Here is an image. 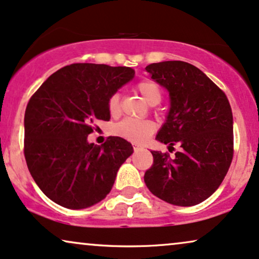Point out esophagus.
Here are the masks:
<instances>
[{
	"mask_svg": "<svg viewBox=\"0 0 259 259\" xmlns=\"http://www.w3.org/2000/svg\"><path fill=\"white\" fill-rule=\"evenodd\" d=\"M133 149H135V151H138V150H140L142 148H140V146H138V145H133Z\"/></svg>",
	"mask_w": 259,
	"mask_h": 259,
	"instance_id": "34e87169",
	"label": "esophagus"
}]
</instances>
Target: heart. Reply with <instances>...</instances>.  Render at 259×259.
Listing matches in <instances>:
<instances>
[{"label":"heart","mask_w":259,"mask_h":259,"mask_svg":"<svg viewBox=\"0 0 259 259\" xmlns=\"http://www.w3.org/2000/svg\"><path fill=\"white\" fill-rule=\"evenodd\" d=\"M137 90L144 97L149 104H158L162 100V89L158 82L154 80H142L137 84ZM108 110L113 116L120 114V95L114 94L108 101ZM154 122L149 120L123 119L114 126L115 135L122 137L132 143H143L155 132Z\"/></svg>","instance_id":"obj_1"}]
</instances>
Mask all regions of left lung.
<instances>
[{"label": "left lung", "mask_w": 259, "mask_h": 259, "mask_svg": "<svg viewBox=\"0 0 259 259\" xmlns=\"http://www.w3.org/2000/svg\"><path fill=\"white\" fill-rule=\"evenodd\" d=\"M146 71L170 96L167 120L156 139L180 145L170 158L151 151L154 163L145 171L150 192L169 204L192 206L218 190L231 167L233 114L227 96L196 66L163 61ZM174 149V148H173Z\"/></svg>", "instance_id": "8db88e82"}]
</instances>
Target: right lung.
I'll use <instances>...</instances> for the list:
<instances>
[{"mask_svg":"<svg viewBox=\"0 0 259 259\" xmlns=\"http://www.w3.org/2000/svg\"><path fill=\"white\" fill-rule=\"evenodd\" d=\"M135 69L72 63L47 79L25 111L24 155L38 187L59 205L84 209L113 187L133 148L120 137L88 143L95 120L109 121L108 101L132 80Z\"/></svg>","mask_w":259,"mask_h":259,"instance_id":"add662e5","label":"right lung"}]
</instances>
